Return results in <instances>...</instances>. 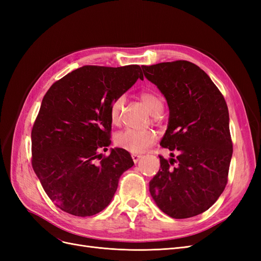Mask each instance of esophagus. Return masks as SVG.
Here are the masks:
<instances>
[{"label":"esophagus","mask_w":261,"mask_h":261,"mask_svg":"<svg viewBox=\"0 0 261 261\" xmlns=\"http://www.w3.org/2000/svg\"><path fill=\"white\" fill-rule=\"evenodd\" d=\"M132 158H133V161L135 162V163H137L141 158H143V155H140V154H132Z\"/></svg>","instance_id":"34e87169"}]
</instances>
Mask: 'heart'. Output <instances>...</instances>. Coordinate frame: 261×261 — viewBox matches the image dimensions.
<instances>
[{"mask_svg":"<svg viewBox=\"0 0 261 261\" xmlns=\"http://www.w3.org/2000/svg\"><path fill=\"white\" fill-rule=\"evenodd\" d=\"M140 98L152 115H158L162 112L163 103L156 94L152 92H143L140 94ZM124 103L125 97L120 96L114 99L111 106H110V121H111L113 125L121 124ZM155 139L156 135L153 130L125 129L116 134L114 141L117 147H120L126 150V151L132 152L134 154H138L143 153L150 146L153 145Z\"/></svg>","mask_w":261,"mask_h":261,"instance_id":"1","label":"heart"}]
</instances>
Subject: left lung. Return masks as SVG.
I'll list each match as a JSON object with an SVG mask.
<instances>
[{
    "label": "left lung",
    "instance_id": "1",
    "mask_svg": "<svg viewBox=\"0 0 261 261\" xmlns=\"http://www.w3.org/2000/svg\"><path fill=\"white\" fill-rule=\"evenodd\" d=\"M141 67L170 110L160 145L178 152L170 160L160 155L161 169L149 181L150 194L171 218L198 216L218 200L227 183L233 144L226 102L210 77L192 62Z\"/></svg>",
    "mask_w": 261,
    "mask_h": 261
}]
</instances>
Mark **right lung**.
I'll use <instances>...</instances> for the list:
<instances>
[{
	"label": "right lung",
	"instance_id": "obj_1",
	"mask_svg": "<svg viewBox=\"0 0 261 261\" xmlns=\"http://www.w3.org/2000/svg\"><path fill=\"white\" fill-rule=\"evenodd\" d=\"M138 78L144 80L139 65H86L44 94L31 130V164L49 198L69 215L90 217L108 207L133 167L122 148L108 156L100 151L111 144L110 106Z\"/></svg>",
	"mask_w": 261,
	"mask_h": 261
}]
</instances>
